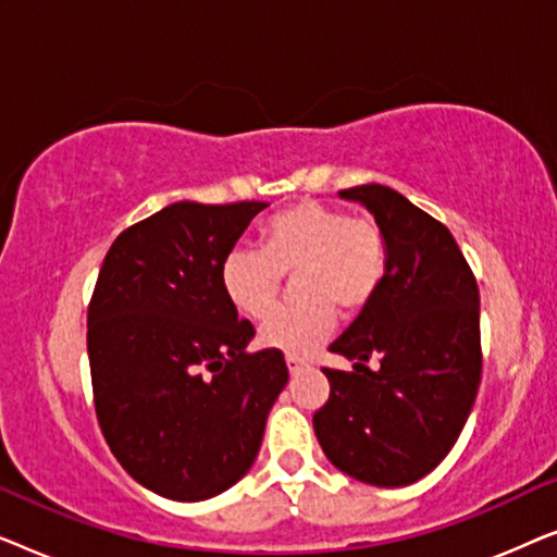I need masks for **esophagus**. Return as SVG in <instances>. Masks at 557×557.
Masks as SVG:
<instances>
[{
	"label": "esophagus",
	"instance_id": "esophagus-1",
	"mask_svg": "<svg viewBox=\"0 0 557 557\" xmlns=\"http://www.w3.org/2000/svg\"><path fill=\"white\" fill-rule=\"evenodd\" d=\"M286 364L292 372H299L301 368H307V360H304V357H296V355H286Z\"/></svg>",
	"mask_w": 557,
	"mask_h": 557
}]
</instances>
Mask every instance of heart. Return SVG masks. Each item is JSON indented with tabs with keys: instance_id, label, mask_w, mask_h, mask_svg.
Instances as JSON below:
<instances>
[{
	"instance_id": "heart-1",
	"label": "heart",
	"mask_w": 557,
	"mask_h": 557,
	"mask_svg": "<svg viewBox=\"0 0 557 557\" xmlns=\"http://www.w3.org/2000/svg\"><path fill=\"white\" fill-rule=\"evenodd\" d=\"M385 271L387 243L375 218L304 200L265 220L261 248H233L220 265V281L243 317L263 319L275 306L283 276L296 272L302 299L270 313L258 339L281 352L309 355L332 334L334 307H368Z\"/></svg>"
}]
</instances>
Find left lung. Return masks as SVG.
Returning a JSON list of instances; mask_svg holds the SVG:
<instances>
[{
  "instance_id": "left-lung-1",
  "label": "left lung",
  "mask_w": 557,
  "mask_h": 557,
  "mask_svg": "<svg viewBox=\"0 0 557 557\" xmlns=\"http://www.w3.org/2000/svg\"><path fill=\"white\" fill-rule=\"evenodd\" d=\"M383 227L387 271L362 314L330 347L355 372L324 368L314 413L334 467L375 486H406L444 461L482 380L479 288L454 235L385 185L342 189ZM375 359L377 371L367 362Z\"/></svg>"
}]
</instances>
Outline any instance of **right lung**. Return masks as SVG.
Masks as SVG:
<instances>
[{
    "mask_svg": "<svg viewBox=\"0 0 557 557\" xmlns=\"http://www.w3.org/2000/svg\"><path fill=\"white\" fill-rule=\"evenodd\" d=\"M265 202H174L113 240L88 304V360L101 433L159 497L200 502L256 461L286 387L281 349L248 355L220 265Z\"/></svg>",
    "mask_w": 557,
    "mask_h": 557,
    "instance_id": "add662e5",
    "label": "right lung"
}]
</instances>
